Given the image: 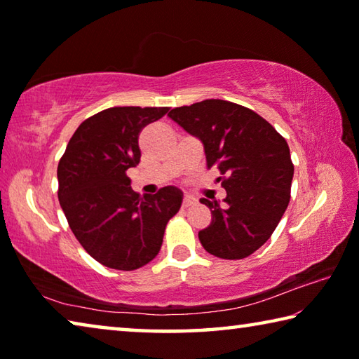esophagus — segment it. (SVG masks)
I'll use <instances>...</instances> for the list:
<instances>
[{
  "label": "esophagus",
  "instance_id": "34e87169",
  "mask_svg": "<svg viewBox=\"0 0 359 359\" xmlns=\"http://www.w3.org/2000/svg\"><path fill=\"white\" fill-rule=\"evenodd\" d=\"M193 204H196V199H194L193 196H185L184 203H182L184 208H190V205H193Z\"/></svg>",
  "mask_w": 359,
  "mask_h": 359
}]
</instances>
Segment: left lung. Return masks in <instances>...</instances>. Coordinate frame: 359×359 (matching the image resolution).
<instances>
[{
	"label": "left lung",
	"instance_id": "left-lung-1",
	"mask_svg": "<svg viewBox=\"0 0 359 359\" xmlns=\"http://www.w3.org/2000/svg\"><path fill=\"white\" fill-rule=\"evenodd\" d=\"M168 117L204 145L208 168H217L224 204L209 201L212 222L199 231L214 257L242 259L274 233L290 203L294 166L290 147L257 112L223 100L175 107Z\"/></svg>",
	"mask_w": 359,
	"mask_h": 359
}]
</instances>
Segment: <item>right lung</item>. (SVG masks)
Segmentation results:
<instances>
[{
  "label": "right lung",
  "instance_id": "right-lung-1",
  "mask_svg": "<svg viewBox=\"0 0 359 359\" xmlns=\"http://www.w3.org/2000/svg\"><path fill=\"white\" fill-rule=\"evenodd\" d=\"M169 107H109L79 125L58 163V201L76 239L102 266L135 271L160 252L184 193L139 196L126 171L141 160L139 133Z\"/></svg>",
  "mask_w": 359,
  "mask_h": 359
}]
</instances>
